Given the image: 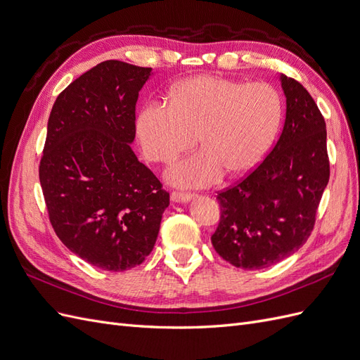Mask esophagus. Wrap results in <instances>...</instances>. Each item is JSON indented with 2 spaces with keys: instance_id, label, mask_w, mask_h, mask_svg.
<instances>
[{
  "instance_id": "esophagus-1",
  "label": "esophagus",
  "mask_w": 360,
  "mask_h": 360,
  "mask_svg": "<svg viewBox=\"0 0 360 360\" xmlns=\"http://www.w3.org/2000/svg\"><path fill=\"white\" fill-rule=\"evenodd\" d=\"M193 198V193H189V192H179V191H174L171 193V200L174 202H186L189 200Z\"/></svg>"
}]
</instances>
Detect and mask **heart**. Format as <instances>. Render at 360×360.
Wrapping results in <instances>:
<instances>
[{
    "label": "heart",
    "mask_w": 360,
    "mask_h": 360,
    "mask_svg": "<svg viewBox=\"0 0 360 360\" xmlns=\"http://www.w3.org/2000/svg\"><path fill=\"white\" fill-rule=\"evenodd\" d=\"M282 118L278 91L266 82L245 84L216 75H198L169 90L168 105L141 108L136 134L151 162L168 163L197 144V155L168 169L180 186H207L225 171L254 169L270 148Z\"/></svg>",
    "instance_id": "heart-1"
}]
</instances>
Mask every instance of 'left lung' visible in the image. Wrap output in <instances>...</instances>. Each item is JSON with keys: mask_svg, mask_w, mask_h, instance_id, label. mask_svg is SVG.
<instances>
[{"mask_svg": "<svg viewBox=\"0 0 360 360\" xmlns=\"http://www.w3.org/2000/svg\"><path fill=\"white\" fill-rule=\"evenodd\" d=\"M281 85L287 112L275 147L216 197L221 219L212 245L245 270L274 266L303 246L330 176L326 122L317 103L296 79L281 75Z\"/></svg>", "mask_w": 360, "mask_h": 360, "instance_id": "8db88e82", "label": "left lung"}]
</instances>
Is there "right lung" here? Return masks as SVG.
I'll return each instance as SVG.
<instances>
[{
  "label": "right lung",
  "instance_id": "1",
  "mask_svg": "<svg viewBox=\"0 0 360 360\" xmlns=\"http://www.w3.org/2000/svg\"><path fill=\"white\" fill-rule=\"evenodd\" d=\"M151 68L97 64L57 97L39 167L49 221L86 263L110 271L153 250L169 193L130 148L135 106Z\"/></svg>",
  "mask_w": 360,
  "mask_h": 360
}]
</instances>
